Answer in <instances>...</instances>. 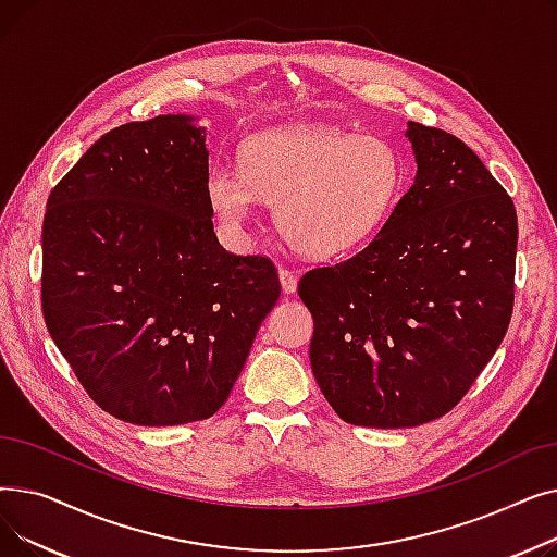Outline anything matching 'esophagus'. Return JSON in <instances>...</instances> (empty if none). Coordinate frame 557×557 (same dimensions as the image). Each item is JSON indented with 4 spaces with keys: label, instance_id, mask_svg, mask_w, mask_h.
I'll use <instances>...</instances> for the list:
<instances>
[{
    "label": "esophagus",
    "instance_id": "34e87169",
    "mask_svg": "<svg viewBox=\"0 0 557 557\" xmlns=\"http://www.w3.org/2000/svg\"><path fill=\"white\" fill-rule=\"evenodd\" d=\"M280 284H282V290L286 296L296 294L298 288V275L294 271H286V269H280Z\"/></svg>",
    "mask_w": 557,
    "mask_h": 557
}]
</instances>
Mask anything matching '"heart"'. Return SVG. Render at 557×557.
<instances>
[{"label": "heart", "instance_id": "1", "mask_svg": "<svg viewBox=\"0 0 557 557\" xmlns=\"http://www.w3.org/2000/svg\"><path fill=\"white\" fill-rule=\"evenodd\" d=\"M401 185L404 162L391 141L300 126L250 137L244 171L214 164L205 191L227 232L244 234L259 200L273 202L275 223L290 246L313 259H332L374 237Z\"/></svg>", "mask_w": 557, "mask_h": 557}]
</instances>
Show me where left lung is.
<instances>
[{"label": "left lung", "instance_id": "obj_1", "mask_svg": "<svg viewBox=\"0 0 557 557\" xmlns=\"http://www.w3.org/2000/svg\"><path fill=\"white\" fill-rule=\"evenodd\" d=\"M416 181L352 259L302 275L315 382L349 424L443 418L502 345L515 300L517 212L458 137L406 124Z\"/></svg>", "mask_w": 557, "mask_h": 557}]
</instances>
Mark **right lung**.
Masks as SVG:
<instances>
[{
	"mask_svg": "<svg viewBox=\"0 0 557 557\" xmlns=\"http://www.w3.org/2000/svg\"><path fill=\"white\" fill-rule=\"evenodd\" d=\"M205 139L191 114L124 124L47 200V330L87 395L139 426L212 418L280 298L271 259L216 239Z\"/></svg>",
	"mask_w": 557,
	"mask_h": 557,
	"instance_id": "add662e5",
	"label": "right lung"
}]
</instances>
